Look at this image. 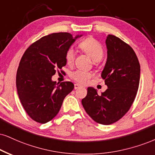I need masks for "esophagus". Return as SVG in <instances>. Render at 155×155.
<instances>
[{
  "mask_svg": "<svg viewBox=\"0 0 155 155\" xmlns=\"http://www.w3.org/2000/svg\"><path fill=\"white\" fill-rule=\"evenodd\" d=\"M82 87L81 85H80V84H78V83H75L74 85V89H78V88H79V87Z\"/></svg>",
  "mask_w": 155,
  "mask_h": 155,
  "instance_id": "34e87169",
  "label": "esophagus"
}]
</instances>
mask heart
<instances>
[{
	"instance_id": "1",
	"label": "heart",
	"mask_w": 155,
	"mask_h": 155,
	"mask_svg": "<svg viewBox=\"0 0 155 155\" xmlns=\"http://www.w3.org/2000/svg\"><path fill=\"white\" fill-rule=\"evenodd\" d=\"M79 47L87 56L91 57L95 62L101 60L104 57V50L101 44L93 37H87L83 39L79 44ZM75 57V51L72 47H70L66 50L65 60L68 64H72L74 62ZM70 77L77 83L85 84L92 77V73L85 70H76L72 72Z\"/></svg>"
}]
</instances>
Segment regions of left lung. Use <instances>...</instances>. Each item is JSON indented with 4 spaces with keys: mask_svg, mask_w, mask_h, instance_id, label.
I'll return each instance as SVG.
<instances>
[{
    "mask_svg": "<svg viewBox=\"0 0 155 155\" xmlns=\"http://www.w3.org/2000/svg\"><path fill=\"white\" fill-rule=\"evenodd\" d=\"M106 43L108 58L101 77L108 88L98 95L88 87L82 104L96 123L109 125L121 119L133 104L139 85L140 64L134 49L118 37L108 35Z\"/></svg>",
    "mask_w": 155,
    "mask_h": 155,
    "instance_id": "left-lung-1",
    "label": "left lung"
}]
</instances>
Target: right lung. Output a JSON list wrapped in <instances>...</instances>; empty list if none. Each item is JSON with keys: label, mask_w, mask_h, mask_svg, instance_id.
Returning <instances> with one entry per match:
<instances>
[{"label": "right lung", "mask_w": 155, "mask_h": 155, "mask_svg": "<svg viewBox=\"0 0 155 155\" xmlns=\"http://www.w3.org/2000/svg\"><path fill=\"white\" fill-rule=\"evenodd\" d=\"M78 37L73 39L68 32L45 36L31 44L21 59L16 73L17 92L24 110L38 123L54 118L74 88L71 82L58 85L51 77L66 65V50Z\"/></svg>", "instance_id": "right-lung-1"}]
</instances>
